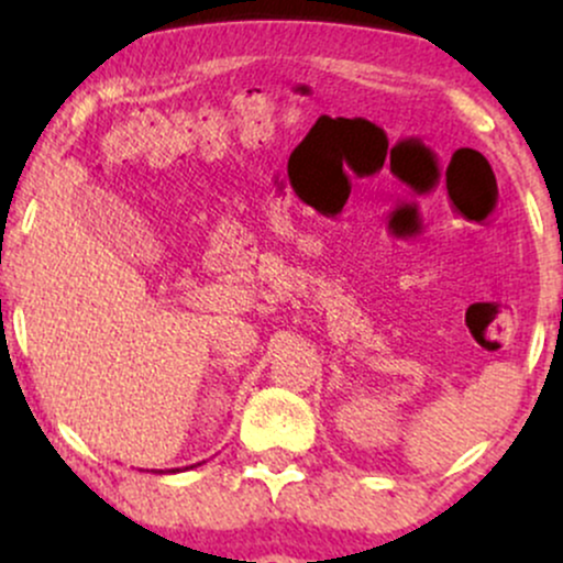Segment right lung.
<instances>
[{
	"label": "right lung",
	"instance_id": "1",
	"mask_svg": "<svg viewBox=\"0 0 563 563\" xmlns=\"http://www.w3.org/2000/svg\"><path fill=\"white\" fill-rule=\"evenodd\" d=\"M196 466H200V463H196ZM196 466H190V468H196ZM174 471H179V468H172V474H174ZM161 474H164V471H161Z\"/></svg>",
	"mask_w": 563,
	"mask_h": 563
}]
</instances>
